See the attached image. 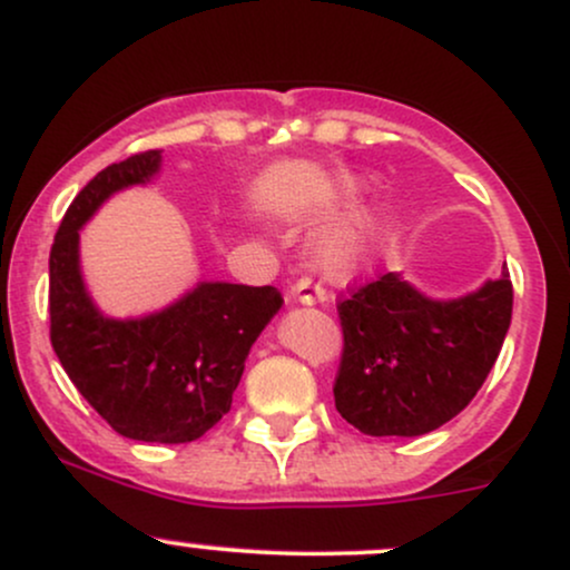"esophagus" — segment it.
Instances as JSON below:
<instances>
[{"label":"esophagus","instance_id":"34e87169","mask_svg":"<svg viewBox=\"0 0 570 570\" xmlns=\"http://www.w3.org/2000/svg\"><path fill=\"white\" fill-rule=\"evenodd\" d=\"M289 297L299 305H316V303H326L330 294H326L318 284H313L311 278H299L289 289Z\"/></svg>","mask_w":570,"mask_h":570}]
</instances>
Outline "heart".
Here are the masks:
<instances>
[{
    "mask_svg": "<svg viewBox=\"0 0 570 570\" xmlns=\"http://www.w3.org/2000/svg\"><path fill=\"white\" fill-rule=\"evenodd\" d=\"M330 193L335 198H348L356 193V181L351 176H337L330 185ZM389 238L391 222L381 208H362L313 240V259L326 276L351 278L375 265Z\"/></svg>",
    "mask_w": 570,
    "mask_h": 570,
    "instance_id": "1",
    "label": "heart"
}]
</instances>
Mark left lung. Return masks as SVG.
<instances>
[{
	"label": "left lung",
	"mask_w": 570,
	"mask_h": 570,
	"mask_svg": "<svg viewBox=\"0 0 570 570\" xmlns=\"http://www.w3.org/2000/svg\"><path fill=\"white\" fill-rule=\"evenodd\" d=\"M343 362L335 407L370 436H421L472 402L512 322V281L436 299L385 273L337 305Z\"/></svg>",
	"instance_id": "left-lung-1"
}]
</instances>
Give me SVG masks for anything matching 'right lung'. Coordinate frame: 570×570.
Masks as SVG:
<instances>
[{
	"mask_svg": "<svg viewBox=\"0 0 570 570\" xmlns=\"http://www.w3.org/2000/svg\"><path fill=\"white\" fill-rule=\"evenodd\" d=\"M160 149L112 163L71 200L50 248V343L77 391L117 434L181 444L233 404L246 356L284 305L276 286L198 281L171 305L117 318L82 278L80 230L115 193L149 185Z\"/></svg>",
	"mask_w": 570,
	"mask_h": 570,
	"instance_id": "right-lung-1",
	"label": "right lung"
}]
</instances>
